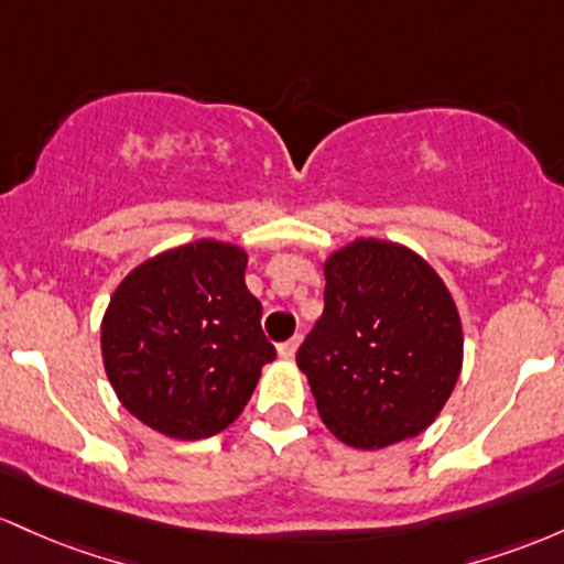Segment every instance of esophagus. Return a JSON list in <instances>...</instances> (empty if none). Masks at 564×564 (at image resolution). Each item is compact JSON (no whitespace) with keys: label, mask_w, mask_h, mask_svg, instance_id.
Instances as JSON below:
<instances>
[{"label":"esophagus","mask_w":564,"mask_h":564,"mask_svg":"<svg viewBox=\"0 0 564 564\" xmlns=\"http://www.w3.org/2000/svg\"><path fill=\"white\" fill-rule=\"evenodd\" d=\"M299 346H301V335H295V338L284 340V344H282L276 351H280L282 359H293L295 351H299Z\"/></svg>","instance_id":"esophagus-1"}]
</instances>
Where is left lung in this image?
<instances>
[{
    "label": "left lung",
    "instance_id": "left-lung-1",
    "mask_svg": "<svg viewBox=\"0 0 564 564\" xmlns=\"http://www.w3.org/2000/svg\"><path fill=\"white\" fill-rule=\"evenodd\" d=\"M325 312L299 349L319 419L344 445L381 451L426 432L464 367V325L434 265L359 237L327 256Z\"/></svg>",
    "mask_w": 564,
    "mask_h": 564
}]
</instances>
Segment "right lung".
Masks as SVG:
<instances>
[{
	"label": "right lung",
	"mask_w": 564,
	"mask_h": 564,
	"mask_svg": "<svg viewBox=\"0 0 564 564\" xmlns=\"http://www.w3.org/2000/svg\"><path fill=\"white\" fill-rule=\"evenodd\" d=\"M245 269L239 245L205 237L145 258L111 293L100 322L106 376L154 432L186 442L224 432L276 357Z\"/></svg>",
	"instance_id": "1"
}]
</instances>
